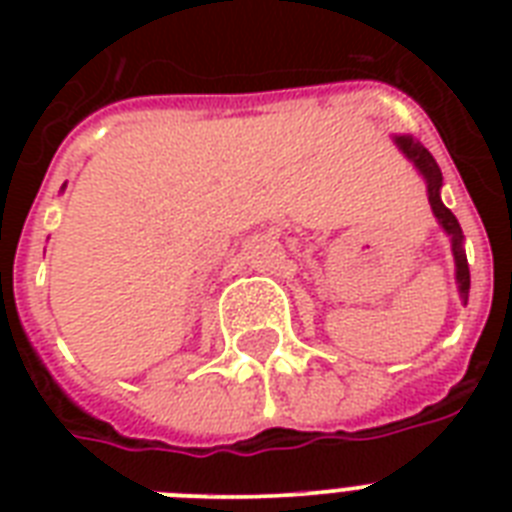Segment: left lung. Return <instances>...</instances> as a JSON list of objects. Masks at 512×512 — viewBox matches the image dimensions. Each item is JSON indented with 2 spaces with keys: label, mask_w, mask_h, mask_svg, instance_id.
<instances>
[{
  "label": "left lung",
  "mask_w": 512,
  "mask_h": 512,
  "mask_svg": "<svg viewBox=\"0 0 512 512\" xmlns=\"http://www.w3.org/2000/svg\"><path fill=\"white\" fill-rule=\"evenodd\" d=\"M393 143L398 146V151L409 159V162L417 167L422 177H425V185H428V201L433 215H436L438 225L444 228L446 236L452 239V255H454V276H457V292H460L462 303H468L470 295V268H468V257H465V247H462V228L457 223V217L452 215V209L444 207L441 201V185H444V177H441V170H438L436 159L430 156V151L422 146L420 140H414L412 135H393Z\"/></svg>",
  "instance_id": "8db88e82"
}]
</instances>
